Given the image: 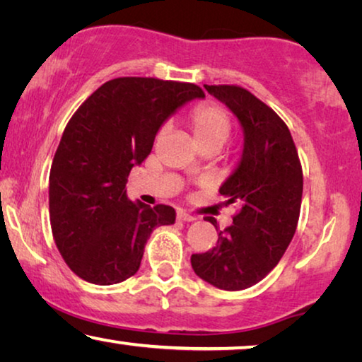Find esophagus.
Returning a JSON list of instances; mask_svg holds the SVG:
<instances>
[{
  "label": "esophagus",
  "instance_id": "1",
  "mask_svg": "<svg viewBox=\"0 0 362 362\" xmlns=\"http://www.w3.org/2000/svg\"><path fill=\"white\" fill-rule=\"evenodd\" d=\"M177 219H179V221H183V223H192V221H193V216L187 214L185 211H177Z\"/></svg>",
  "mask_w": 362,
  "mask_h": 362
}]
</instances>
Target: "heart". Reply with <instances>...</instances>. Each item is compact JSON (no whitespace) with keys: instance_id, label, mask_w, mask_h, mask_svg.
Returning <instances> with one entry per match:
<instances>
[{"instance_id":"b5f03b06","label":"heart","mask_w":362,"mask_h":362,"mask_svg":"<svg viewBox=\"0 0 362 362\" xmlns=\"http://www.w3.org/2000/svg\"><path fill=\"white\" fill-rule=\"evenodd\" d=\"M192 125L202 146L209 143L224 144L229 139L230 129H233L229 113L219 105H202L193 110ZM164 132L165 129H160V136Z\"/></svg>"}]
</instances>
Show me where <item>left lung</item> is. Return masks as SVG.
Segmentation results:
<instances>
[{
	"instance_id": "1",
	"label": "left lung",
	"mask_w": 362,
	"mask_h": 362,
	"mask_svg": "<svg viewBox=\"0 0 362 362\" xmlns=\"http://www.w3.org/2000/svg\"><path fill=\"white\" fill-rule=\"evenodd\" d=\"M204 89L239 120L244 148L239 164L219 188L224 204L235 203L239 213L230 228L219 230L216 247L192 255V268L216 288L240 291L262 281L293 240L302 169L288 127L268 105L237 86L204 84Z\"/></svg>"
}]
</instances>
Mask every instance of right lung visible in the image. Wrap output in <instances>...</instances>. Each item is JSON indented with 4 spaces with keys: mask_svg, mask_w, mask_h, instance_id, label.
I'll return each instance as SVG.
<instances>
[{
    "mask_svg": "<svg viewBox=\"0 0 362 362\" xmlns=\"http://www.w3.org/2000/svg\"><path fill=\"white\" fill-rule=\"evenodd\" d=\"M193 99H204L195 84L117 78L64 128L50 170V223L63 260L84 281L109 286L133 276L151 233L175 223L172 206L132 202L127 179L160 127Z\"/></svg>",
    "mask_w": 362,
    "mask_h": 362,
    "instance_id": "1",
    "label": "right lung"
}]
</instances>
